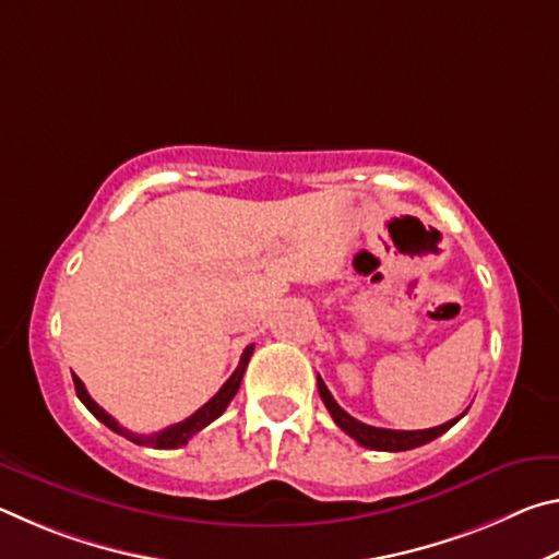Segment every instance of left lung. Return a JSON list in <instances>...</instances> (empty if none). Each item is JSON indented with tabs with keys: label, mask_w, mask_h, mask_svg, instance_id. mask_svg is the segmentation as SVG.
<instances>
[{
	"label": "left lung",
	"mask_w": 559,
	"mask_h": 559,
	"mask_svg": "<svg viewBox=\"0 0 559 559\" xmlns=\"http://www.w3.org/2000/svg\"><path fill=\"white\" fill-rule=\"evenodd\" d=\"M318 392L320 396H323V404L328 406L330 416H333V421L337 424L340 429H343L347 437H353L359 447L365 449H374V451H409V449H416V447H424V443L433 441L437 437H441V433H447L453 424H456L461 416H456V419H451L447 424H441V427H433V429H421V431H394V429H377V427H370V424H362L357 421L355 416H349L343 406H340L333 394H330V390L325 386V382L320 380L318 374Z\"/></svg>",
	"instance_id": "left-lung-1"
}]
</instances>
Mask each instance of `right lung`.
I'll list each match as a JSON object with an SVG mask.
<instances>
[{"instance_id":"1","label":"right lung","mask_w":559,"mask_h":559,"mask_svg":"<svg viewBox=\"0 0 559 559\" xmlns=\"http://www.w3.org/2000/svg\"><path fill=\"white\" fill-rule=\"evenodd\" d=\"M253 355V345H249L243 349V355L239 359V367H236L234 374L229 377L222 384V390L216 392L210 402H206L202 409H197L192 416H187L185 421L179 424H173V427H167L163 431H155V433H135V431H128L122 429L120 424L112 419V416L108 412H103L100 406L91 400V394L86 392V386H83V382L79 380V377L73 374V384H75V394H79V400L88 406V412L96 416L98 421L106 424V427L110 431L120 433V437H126L128 441L138 443V447H150V449H177V447H185V443L194 437L197 431H202L204 427H210V424L214 419H219V416L224 414L226 406H229V402L236 396V392H239L241 386V380H243V372H246V365H249V359Z\"/></svg>"}]
</instances>
